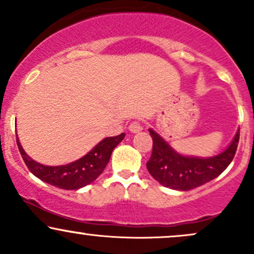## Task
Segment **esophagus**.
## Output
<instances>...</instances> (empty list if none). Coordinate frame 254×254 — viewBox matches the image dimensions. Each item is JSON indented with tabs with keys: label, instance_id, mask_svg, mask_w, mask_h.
<instances>
[{
	"label": "esophagus",
	"instance_id": "obj_1",
	"mask_svg": "<svg viewBox=\"0 0 254 254\" xmlns=\"http://www.w3.org/2000/svg\"><path fill=\"white\" fill-rule=\"evenodd\" d=\"M129 130L131 132H139V131L142 130V124L137 121L132 122V123L129 125Z\"/></svg>",
	"mask_w": 254,
	"mask_h": 254
}]
</instances>
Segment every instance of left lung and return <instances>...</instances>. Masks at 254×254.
Listing matches in <instances>:
<instances>
[{
    "label": "left lung",
    "instance_id": "1",
    "mask_svg": "<svg viewBox=\"0 0 254 254\" xmlns=\"http://www.w3.org/2000/svg\"><path fill=\"white\" fill-rule=\"evenodd\" d=\"M149 132L153 138V151L147 162L148 171L161 185L180 191L192 190L220 176L234 159L240 138V130H238L233 142L223 153L199 159L180 155L155 131L149 129Z\"/></svg>",
    "mask_w": 254,
    "mask_h": 254
}]
</instances>
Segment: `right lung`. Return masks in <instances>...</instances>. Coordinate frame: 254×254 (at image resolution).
I'll use <instances>...</instances> for the list:
<instances>
[{
    "instance_id": "1",
    "label": "right lung",
    "mask_w": 254,
    "mask_h": 254,
    "mask_svg": "<svg viewBox=\"0 0 254 254\" xmlns=\"http://www.w3.org/2000/svg\"><path fill=\"white\" fill-rule=\"evenodd\" d=\"M124 137V132L115 137H107L77 161L64 166H54V167L44 166L32 160L22 149L17 136L16 143L26 166L37 178L64 190H77L94 182L103 173L107 162L110 161L113 149L123 141Z\"/></svg>"
}]
</instances>
